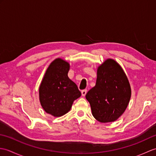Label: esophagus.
Wrapping results in <instances>:
<instances>
[{
    "label": "esophagus",
    "instance_id": "1",
    "mask_svg": "<svg viewBox=\"0 0 156 156\" xmlns=\"http://www.w3.org/2000/svg\"><path fill=\"white\" fill-rule=\"evenodd\" d=\"M87 90H82V95L83 96V97H84V96L87 94Z\"/></svg>",
    "mask_w": 156,
    "mask_h": 156
}]
</instances>
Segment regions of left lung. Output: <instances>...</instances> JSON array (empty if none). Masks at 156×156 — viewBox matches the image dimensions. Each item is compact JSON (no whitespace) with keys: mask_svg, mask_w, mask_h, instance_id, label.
Segmentation results:
<instances>
[{"mask_svg":"<svg viewBox=\"0 0 156 156\" xmlns=\"http://www.w3.org/2000/svg\"><path fill=\"white\" fill-rule=\"evenodd\" d=\"M131 87L123 69L114 59H108L97 69L95 87L86 94L93 117L101 122H113L127 108Z\"/></svg>","mask_w":156,"mask_h":156,"instance_id":"left-lung-1","label":"left lung"}]
</instances>
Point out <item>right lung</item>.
<instances>
[{"instance_id": "obj_1", "label": "right lung", "mask_w": 156, "mask_h": 156, "mask_svg": "<svg viewBox=\"0 0 156 156\" xmlns=\"http://www.w3.org/2000/svg\"><path fill=\"white\" fill-rule=\"evenodd\" d=\"M69 69L68 62L55 59L49 66L39 87L41 107L54 117L67 113L74 101L81 96L77 85L68 78Z\"/></svg>"}]
</instances>
